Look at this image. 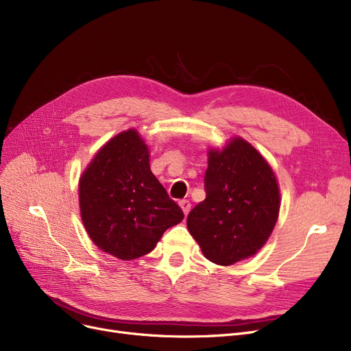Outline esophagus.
Returning a JSON list of instances; mask_svg holds the SVG:
<instances>
[{"label": "esophagus", "instance_id": "obj_1", "mask_svg": "<svg viewBox=\"0 0 351 351\" xmlns=\"http://www.w3.org/2000/svg\"><path fill=\"white\" fill-rule=\"evenodd\" d=\"M179 206L182 208L183 213L188 215V213H189V210H191V202H189V200H185V199H183V200H180V202H179Z\"/></svg>", "mask_w": 351, "mask_h": 351}]
</instances>
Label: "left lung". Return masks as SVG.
Returning <instances> with one entry per match:
<instances>
[{
	"mask_svg": "<svg viewBox=\"0 0 351 351\" xmlns=\"http://www.w3.org/2000/svg\"><path fill=\"white\" fill-rule=\"evenodd\" d=\"M206 199L188 215V230L208 261L230 266L259 252L276 226L280 188L270 163L242 136L209 147Z\"/></svg>",
	"mask_w": 351,
	"mask_h": 351,
	"instance_id": "8db88e82",
	"label": "left lung"
}]
</instances>
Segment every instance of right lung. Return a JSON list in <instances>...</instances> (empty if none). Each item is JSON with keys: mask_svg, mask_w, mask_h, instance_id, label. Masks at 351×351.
<instances>
[{"mask_svg": "<svg viewBox=\"0 0 351 351\" xmlns=\"http://www.w3.org/2000/svg\"><path fill=\"white\" fill-rule=\"evenodd\" d=\"M149 147L131 128L110 138L80 178V212L89 239L121 261L152 252L182 209L151 171Z\"/></svg>", "mask_w": 351, "mask_h": 351, "instance_id": "1", "label": "right lung"}]
</instances>
